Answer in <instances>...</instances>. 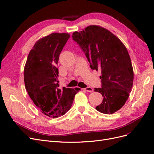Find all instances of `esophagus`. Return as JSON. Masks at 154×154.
<instances>
[{
	"instance_id": "esophagus-1",
	"label": "esophagus",
	"mask_w": 154,
	"mask_h": 154,
	"mask_svg": "<svg viewBox=\"0 0 154 154\" xmlns=\"http://www.w3.org/2000/svg\"><path fill=\"white\" fill-rule=\"evenodd\" d=\"M84 90L87 91V92H90V93H91V92L93 91V89L92 88H91V87H87V88H84Z\"/></svg>"
}]
</instances>
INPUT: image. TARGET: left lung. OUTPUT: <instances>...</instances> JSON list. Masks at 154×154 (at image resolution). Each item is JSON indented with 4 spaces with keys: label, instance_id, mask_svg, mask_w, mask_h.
<instances>
[{
    "label": "left lung",
    "instance_id": "1",
    "mask_svg": "<svg viewBox=\"0 0 154 154\" xmlns=\"http://www.w3.org/2000/svg\"><path fill=\"white\" fill-rule=\"evenodd\" d=\"M85 54L92 70H101L102 88L95 91L103 100L96 109L110 115L124 106L132 90L134 72L127 49L120 39L107 29L90 26L72 34Z\"/></svg>",
    "mask_w": 154,
    "mask_h": 154
}]
</instances>
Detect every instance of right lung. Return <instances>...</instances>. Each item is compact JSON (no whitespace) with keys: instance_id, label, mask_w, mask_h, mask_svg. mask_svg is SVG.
<instances>
[{"instance_id":"1","label":"right lung","mask_w":154,"mask_h":154,"mask_svg":"<svg viewBox=\"0 0 154 154\" xmlns=\"http://www.w3.org/2000/svg\"><path fill=\"white\" fill-rule=\"evenodd\" d=\"M70 36L68 33L54 32L38 39L24 67L25 86L29 97L43 114L53 118L70 109L75 94L81 90L79 88H59L56 65Z\"/></svg>"}]
</instances>
